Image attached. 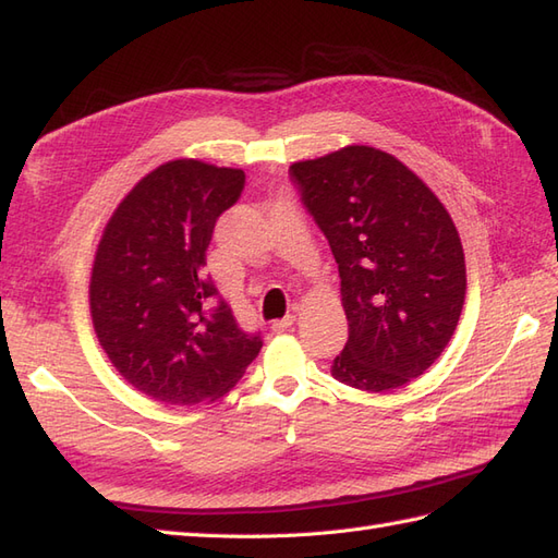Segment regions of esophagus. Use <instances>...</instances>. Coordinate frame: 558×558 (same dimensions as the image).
I'll return each instance as SVG.
<instances>
[{
  "instance_id": "34e87169",
  "label": "esophagus",
  "mask_w": 558,
  "mask_h": 558,
  "mask_svg": "<svg viewBox=\"0 0 558 558\" xmlns=\"http://www.w3.org/2000/svg\"><path fill=\"white\" fill-rule=\"evenodd\" d=\"M292 325H294V316H292V313H288V316H284V318L274 320V332H284V330H290Z\"/></svg>"
}]
</instances>
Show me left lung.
<instances>
[{
    "label": "left lung",
    "instance_id": "left-lung-1",
    "mask_svg": "<svg viewBox=\"0 0 558 558\" xmlns=\"http://www.w3.org/2000/svg\"><path fill=\"white\" fill-rule=\"evenodd\" d=\"M290 177L330 242L349 341L332 377L391 391L424 375L464 306V252L448 209L393 155L347 146L294 162Z\"/></svg>",
    "mask_w": 558,
    "mask_h": 558
}]
</instances>
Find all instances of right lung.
<instances>
[{"label":"right lung","mask_w":558,"mask_h":558,"mask_svg":"<svg viewBox=\"0 0 558 558\" xmlns=\"http://www.w3.org/2000/svg\"><path fill=\"white\" fill-rule=\"evenodd\" d=\"M245 171L171 160L143 177L112 211L96 250L89 306L118 373L160 403H211L262 351L211 278L207 247L238 203Z\"/></svg>","instance_id":"1"}]
</instances>
